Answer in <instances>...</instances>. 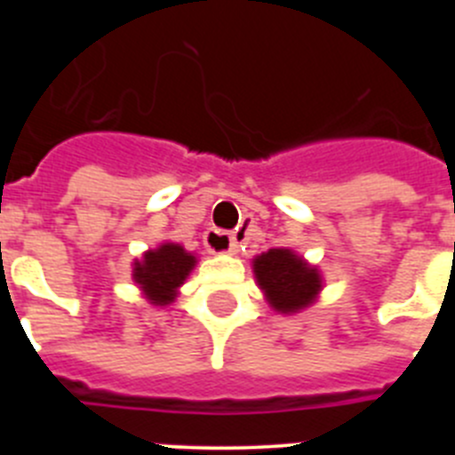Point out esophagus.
<instances>
[{
    "mask_svg": "<svg viewBox=\"0 0 455 455\" xmlns=\"http://www.w3.org/2000/svg\"><path fill=\"white\" fill-rule=\"evenodd\" d=\"M204 246H207L209 252H230V255H236L239 252V232H220V230H209L204 235Z\"/></svg>",
    "mask_w": 455,
    "mask_h": 455,
    "instance_id": "34e87169",
    "label": "esophagus"
}]
</instances>
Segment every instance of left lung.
Segmentation results:
<instances>
[{"mask_svg": "<svg viewBox=\"0 0 455 455\" xmlns=\"http://www.w3.org/2000/svg\"><path fill=\"white\" fill-rule=\"evenodd\" d=\"M257 287L277 315H299L315 305L323 289V275L315 264L291 248H271L252 259Z\"/></svg>", "mask_w": 455, "mask_h": 455, "instance_id": "obj_1", "label": "left lung"}]
</instances>
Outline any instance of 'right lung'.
Returning a JSON list of instances; mask_svg holds the SVG:
<instances>
[{
    "mask_svg": "<svg viewBox=\"0 0 455 455\" xmlns=\"http://www.w3.org/2000/svg\"><path fill=\"white\" fill-rule=\"evenodd\" d=\"M198 264V257L172 241H164L162 246L143 252L140 259L132 264V277L140 289L143 299L152 305H171L178 299L180 287Z\"/></svg>",
    "mask_w": 455,
    "mask_h": 455,
    "instance_id": "obj_1",
    "label": "right lung"
}]
</instances>
